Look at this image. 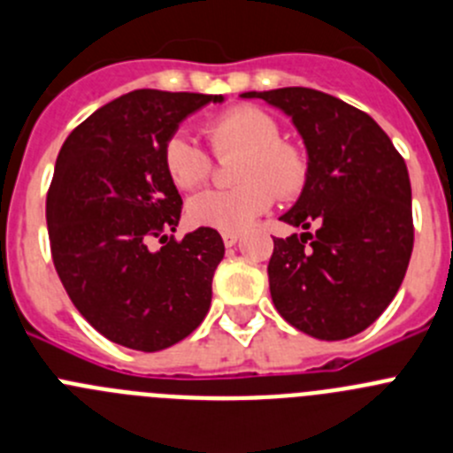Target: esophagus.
Wrapping results in <instances>:
<instances>
[{
	"label": "esophagus",
	"mask_w": 453,
	"mask_h": 453,
	"mask_svg": "<svg viewBox=\"0 0 453 453\" xmlns=\"http://www.w3.org/2000/svg\"><path fill=\"white\" fill-rule=\"evenodd\" d=\"M239 239H241L239 232H223V243H226V248L236 246V241Z\"/></svg>",
	"instance_id": "obj_1"
}]
</instances>
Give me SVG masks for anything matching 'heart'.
<instances>
[{
  "mask_svg": "<svg viewBox=\"0 0 453 453\" xmlns=\"http://www.w3.org/2000/svg\"><path fill=\"white\" fill-rule=\"evenodd\" d=\"M207 136L219 158L241 154L234 189H207L188 203L189 223L219 232L246 230L273 207L274 196L295 198L308 180V158L295 142L281 141V127L257 107H234L207 122ZM163 165L172 183L194 189L212 176V158L185 131L163 142Z\"/></svg>",
  "mask_w": 453,
  "mask_h": 453,
  "instance_id": "obj_1",
  "label": "heart"
}]
</instances>
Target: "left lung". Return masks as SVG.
Returning <instances> with one entry per match:
<instances>
[{
    "label": "left lung",
    "mask_w": 453,
    "mask_h": 453,
    "mask_svg": "<svg viewBox=\"0 0 453 453\" xmlns=\"http://www.w3.org/2000/svg\"><path fill=\"white\" fill-rule=\"evenodd\" d=\"M241 98L293 118L308 151L306 188L281 217L303 232L274 239L268 264L274 308L317 340L357 335L395 297L411 259L404 158L369 113L328 93L286 87Z\"/></svg>",
    "instance_id": "left-lung-1"
}]
</instances>
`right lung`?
Instances as JSON below:
<instances>
[{
	"label": "right lung",
	"mask_w": 453,
	"mask_h": 453,
	"mask_svg": "<svg viewBox=\"0 0 453 453\" xmlns=\"http://www.w3.org/2000/svg\"><path fill=\"white\" fill-rule=\"evenodd\" d=\"M207 103L223 96L125 93L75 127L55 160L46 226L58 277L80 315L127 349H167L210 311L223 239L210 227L169 234L183 201L163 165L169 134Z\"/></svg>",
	"instance_id": "right-lung-1"
}]
</instances>
